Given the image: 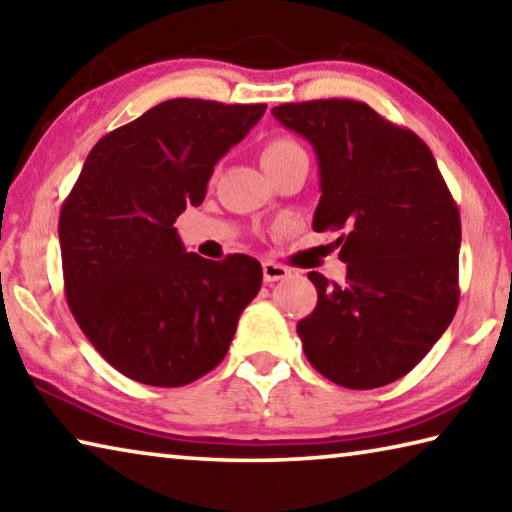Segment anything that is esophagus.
Segmentation results:
<instances>
[{
  "label": "esophagus",
  "instance_id": "1",
  "mask_svg": "<svg viewBox=\"0 0 512 512\" xmlns=\"http://www.w3.org/2000/svg\"><path fill=\"white\" fill-rule=\"evenodd\" d=\"M262 271H264V282H277V280H284V277L291 275L287 266L271 262V259H266V262L262 264Z\"/></svg>",
  "mask_w": 512,
  "mask_h": 512
}]
</instances>
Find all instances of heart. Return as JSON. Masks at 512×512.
<instances>
[{
    "instance_id": "obj_1",
    "label": "heart",
    "mask_w": 512,
    "mask_h": 512,
    "mask_svg": "<svg viewBox=\"0 0 512 512\" xmlns=\"http://www.w3.org/2000/svg\"><path fill=\"white\" fill-rule=\"evenodd\" d=\"M296 153H305L298 140H293L289 135L271 137V140L262 146V167H271V164L287 160Z\"/></svg>"
}]
</instances>
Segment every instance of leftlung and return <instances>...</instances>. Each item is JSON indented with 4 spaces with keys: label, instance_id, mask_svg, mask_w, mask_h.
Instances as JSON below:
<instances>
[{
    "label": "left lung",
    "instance_id": "8db88e82",
    "mask_svg": "<svg viewBox=\"0 0 512 512\" xmlns=\"http://www.w3.org/2000/svg\"><path fill=\"white\" fill-rule=\"evenodd\" d=\"M314 146V230H341L345 282L316 271V309L298 323L311 366L368 391L404 377L443 336L458 307L461 216L433 153L409 128L352 99L275 106Z\"/></svg>",
    "mask_w": 512,
    "mask_h": 512
}]
</instances>
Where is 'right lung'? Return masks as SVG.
<instances>
[{
  "label": "right lung",
  "mask_w": 512,
  "mask_h": 512,
  "mask_svg": "<svg viewBox=\"0 0 512 512\" xmlns=\"http://www.w3.org/2000/svg\"><path fill=\"white\" fill-rule=\"evenodd\" d=\"M264 112L266 103L169 99L103 135L85 160L60 207L65 296L121 375L176 388L228 354L262 266L185 253L173 223L203 203L214 164Z\"/></svg>",
  "instance_id": "right-lung-1"
}]
</instances>
